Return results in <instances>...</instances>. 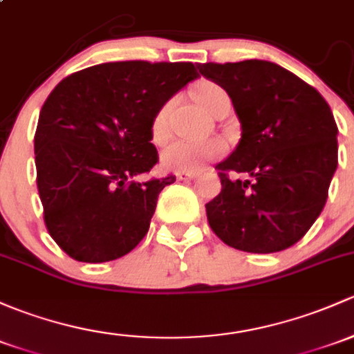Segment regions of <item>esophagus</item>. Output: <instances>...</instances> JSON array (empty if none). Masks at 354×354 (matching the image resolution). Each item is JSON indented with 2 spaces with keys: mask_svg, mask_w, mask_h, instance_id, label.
<instances>
[{
  "mask_svg": "<svg viewBox=\"0 0 354 354\" xmlns=\"http://www.w3.org/2000/svg\"><path fill=\"white\" fill-rule=\"evenodd\" d=\"M176 178L180 181H189V180H195L196 173H185V171H181V173L176 174Z\"/></svg>",
  "mask_w": 354,
  "mask_h": 354,
  "instance_id": "esophagus-1",
  "label": "esophagus"
}]
</instances>
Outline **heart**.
Returning <instances> with one entry per match:
<instances>
[{
    "label": "heart",
    "mask_w": 354,
    "mask_h": 354,
    "mask_svg": "<svg viewBox=\"0 0 354 354\" xmlns=\"http://www.w3.org/2000/svg\"><path fill=\"white\" fill-rule=\"evenodd\" d=\"M225 91L217 84L203 83L195 89V100L203 110L208 113L215 110L221 98H224ZM169 109L171 103H166L156 111L151 122V136L156 144H162L169 137ZM224 152V144L218 140H208V142H187V140H176L169 144L161 154V162L166 169L176 171V173H196L203 169L212 159Z\"/></svg>",
    "instance_id": "obj_1"
}]
</instances>
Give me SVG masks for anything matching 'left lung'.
<instances>
[{"instance_id":"left-lung-1","label":"left lung","mask_w":354,"mask_h":354,"mask_svg":"<svg viewBox=\"0 0 354 354\" xmlns=\"http://www.w3.org/2000/svg\"><path fill=\"white\" fill-rule=\"evenodd\" d=\"M224 88L241 140L218 162L222 189L208 202L212 230L245 252L283 251L305 236L326 205L337 167V125L321 93L270 61L198 66ZM229 170L244 174L232 182Z\"/></svg>"}]
</instances>
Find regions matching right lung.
<instances>
[{"label":"right lung","mask_w":354,"mask_h":354,"mask_svg":"<svg viewBox=\"0 0 354 354\" xmlns=\"http://www.w3.org/2000/svg\"><path fill=\"white\" fill-rule=\"evenodd\" d=\"M196 77L192 62H105L52 89L33 140L37 188L47 230L71 258L113 261L146 236L176 180H137L158 162L151 122Z\"/></svg>","instance_id":"add662e5"}]
</instances>
